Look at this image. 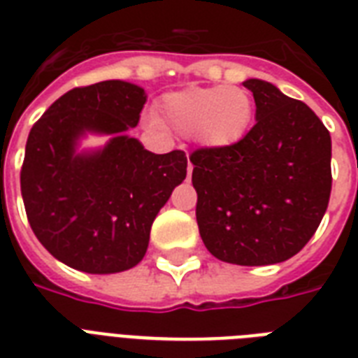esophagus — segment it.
I'll return each mask as SVG.
<instances>
[{
  "mask_svg": "<svg viewBox=\"0 0 358 358\" xmlns=\"http://www.w3.org/2000/svg\"><path fill=\"white\" fill-rule=\"evenodd\" d=\"M191 173H193V165H191V163H187V178L191 176Z\"/></svg>",
  "mask_w": 358,
  "mask_h": 358,
  "instance_id": "34e87169",
  "label": "esophagus"
}]
</instances>
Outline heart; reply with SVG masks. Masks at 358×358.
<instances>
[{
  "label": "heart",
  "mask_w": 358,
  "mask_h": 358,
  "mask_svg": "<svg viewBox=\"0 0 358 358\" xmlns=\"http://www.w3.org/2000/svg\"><path fill=\"white\" fill-rule=\"evenodd\" d=\"M255 100L241 87H191L171 92L159 102L165 126L195 137L212 150H227L245 139L255 120ZM159 128L157 120H150Z\"/></svg>",
  "instance_id": "heart-1"
}]
</instances>
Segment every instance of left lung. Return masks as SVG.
Returning <instances> with one entry per match:
<instances>
[{
  "label": "left lung",
  "instance_id": "left-lung-1",
  "mask_svg": "<svg viewBox=\"0 0 358 358\" xmlns=\"http://www.w3.org/2000/svg\"><path fill=\"white\" fill-rule=\"evenodd\" d=\"M256 124L227 150L189 156L196 223L206 249L236 266H271L297 255L331 196V135L306 103L264 80H245Z\"/></svg>",
  "mask_w": 358,
  "mask_h": 358
}]
</instances>
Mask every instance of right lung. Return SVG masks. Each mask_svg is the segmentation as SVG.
Masks as SVG:
<instances>
[{"label":"right lung","mask_w":358,"mask_h":358,"mask_svg":"<svg viewBox=\"0 0 358 358\" xmlns=\"http://www.w3.org/2000/svg\"><path fill=\"white\" fill-rule=\"evenodd\" d=\"M146 102L122 80L78 87L31 128L20 185L35 236L53 258L92 275L120 273L146 255L150 229L185 180L182 150L154 154L128 131ZM87 134H109L80 149Z\"/></svg>","instance_id":"obj_1"}]
</instances>
